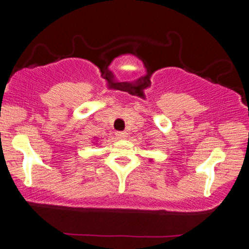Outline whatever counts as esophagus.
Returning a JSON list of instances; mask_svg holds the SVG:
<instances>
[{
  "instance_id": "esophagus-1",
  "label": "esophagus",
  "mask_w": 249,
  "mask_h": 249,
  "mask_svg": "<svg viewBox=\"0 0 249 249\" xmlns=\"http://www.w3.org/2000/svg\"><path fill=\"white\" fill-rule=\"evenodd\" d=\"M117 137L119 140H125L127 137V132H125V131H119V132H117Z\"/></svg>"
}]
</instances>
